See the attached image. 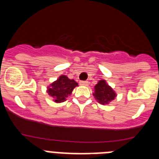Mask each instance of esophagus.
I'll use <instances>...</instances> for the list:
<instances>
[{"label":"esophagus","instance_id":"obj_1","mask_svg":"<svg viewBox=\"0 0 159 159\" xmlns=\"http://www.w3.org/2000/svg\"><path fill=\"white\" fill-rule=\"evenodd\" d=\"M80 85H82V86H88V82L86 80H81L80 82Z\"/></svg>","mask_w":159,"mask_h":159}]
</instances>
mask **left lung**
Returning <instances> with one entry per match:
<instances>
[{"label": "left lung", "mask_w": 159, "mask_h": 159, "mask_svg": "<svg viewBox=\"0 0 159 159\" xmlns=\"http://www.w3.org/2000/svg\"><path fill=\"white\" fill-rule=\"evenodd\" d=\"M95 99L101 104H107L115 99L116 96V92L108 84H106L105 80H100L95 86V93L93 94Z\"/></svg>", "instance_id": "left-lung-1"}]
</instances>
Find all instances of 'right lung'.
I'll return each instance as SVG.
<instances>
[{"label":"right lung","instance_id":"add662e5","mask_svg":"<svg viewBox=\"0 0 159 159\" xmlns=\"http://www.w3.org/2000/svg\"><path fill=\"white\" fill-rule=\"evenodd\" d=\"M76 86L78 84L74 80H70L66 75H60L48 88V93L54 98L55 102H61L66 100Z\"/></svg>","mask_w":159,"mask_h":159}]
</instances>
